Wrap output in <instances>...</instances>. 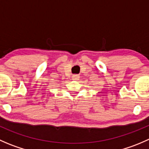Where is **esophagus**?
I'll use <instances>...</instances> for the list:
<instances>
[{"label":"esophagus","mask_w":149,"mask_h":149,"mask_svg":"<svg viewBox=\"0 0 149 149\" xmlns=\"http://www.w3.org/2000/svg\"><path fill=\"white\" fill-rule=\"evenodd\" d=\"M79 75H73V76H72V79H73V80H79Z\"/></svg>","instance_id":"obj_1"}]
</instances>
